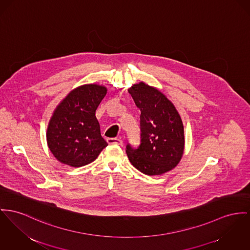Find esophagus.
Masks as SVG:
<instances>
[{
  "label": "esophagus",
  "mask_w": 250,
  "mask_h": 250,
  "mask_svg": "<svg viewBox=\"0 0 250 250\" xmlns=\"http://www.w3.org/2000/svg\"><path fill=\"white\" fill-rule=\"evenodd\" d=\"M107 142L110 145H121L123 141L119 138H107Z\"/></svg>",
  "instance_id": "esophagus-1"
}]
</instances>
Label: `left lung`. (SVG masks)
Wrapping results in <instances>:
<instances>
[{
    "label": "left lung",
    "instance_id": "left-lung-1",
    "mask_svg": "<svg viewBox=\"0 0 250 250\" xmlns=\"http://www.w3.org/2000/svg\"><path fill=\"white\" fill-rule=\"evenodd\" d=\"M140 115L141 143L127 146L135 168L147 175H161L177 166L185 149L183 122L173 103L157 88L140 82L128 89Z\"/></svg>",
    "mask_w": 250,
    "mask_h": 250
}]
</instances>
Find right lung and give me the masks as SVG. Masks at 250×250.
<instances>
[{
	"label": "right lung",
	"instance_id": "obj_1",
	"mask_svg": "<svg viewBox=\"0 0 250 250\" xmlns=\"http://www.w3.org/2000/svg\"><path fill=\"white\" fill-rule=\"evenodd\" d=\"M107 94L100 84H84L73 89L54 110L46 140L61 163L79 167L95 161L108 146L100 134L96 110Z\"/></svg>",
	"mask_w": 250,
	"mask_h": 250
}]
</instances>
